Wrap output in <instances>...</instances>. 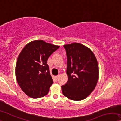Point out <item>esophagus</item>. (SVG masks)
Returning a JSON list of instances; mask_svg holds the SVG:
<instances>
[{"label": "esophagus", "instance_id": "1", "mask_svg": "<svg viewBox=\"0 0 121 121\" xmlns=\"http://www.w3.org/2000/svg\"><path fill=\"white\" fill-rule=\"evenodd\" d=\"M59 75H57V76H55V79H56V81H57V80H58V78H59Z\"/></svg>", "mask_w": 121, "mask_h": 121}]
</instances>
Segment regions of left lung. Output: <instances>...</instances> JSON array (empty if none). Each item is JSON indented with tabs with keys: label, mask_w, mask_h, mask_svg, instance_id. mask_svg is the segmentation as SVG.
<instances>
[{
	"label": "left lung",
	"mask_w": 121,
	"mask_h": 121,
	"mask_svg": "<svg viewBox=\"0 0 121 121\" xmlns=\"http://www.w3.org/2000/svg\"><path fill=\"white\" fill-rule=\"evenodd\" d=\"M67 57L68 81L63 95L74 101L83 100L95 89L99 78L97 59L89 48L79 43L64 46Z\"/></svg>",
	"instance_id": "obj_1"
}]
</instances>
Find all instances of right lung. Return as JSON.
<instances>
[{
    "mask_svg": "<svg viewBox=\"0 0 121 121\" xmlns=\"http://www.w3.org/2000/svg\"><path fill=\"white\" fill-rule=\"evenodd\" d=\"M59 46L35 40L29 43L19 54L16 66V78L22 91L29 97L46 95L53 81L47 60Z\"/></svg>",
    "mask_w": 121,
    "mask_h": 121,
    "instance_id": "1",
    "label": "right lung"
}]
</instances>
